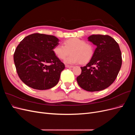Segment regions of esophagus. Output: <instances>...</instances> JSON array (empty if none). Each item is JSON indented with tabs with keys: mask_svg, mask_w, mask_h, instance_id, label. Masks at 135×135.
I'll return each instance as SVG.
<instances>
[{
	"mask_svg": "<svg viewBox=\"0 0 135 135\" xmlns=\"http://www.w3.org/2000/svg\"><path fill=\"white\" fill-rule=\"evenodd\" d=\"M65 67L67 68H73V66H70V65H65Z\"/></svg>",
	"mask_w": 135,
	"mask_h": 135,
	"instance_id": "1",
	"label": "esophagus"
}]
</instances>
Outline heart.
I'll use <instances>...</instances> for the list:
<instances>
[{
	"mask_svg": "<svg viewBox=\"0 0 135 135\" xmlns=\"http://www.w3.org/2000/svg\"><path fill=\"white\" fill-rule=\"evenodd\" d=\"M53 52L57 58L65 60V62L69 64L86 63L90 61L94 55V47L91 44L77 38L69 39L64 42V46L57 44L53 48Z\"/></svg>",
	"mask_w": 135,
	"mask_h": 135,
	"instance_id": "b5f03b06",
	"label": "heart"
}]
</instances>
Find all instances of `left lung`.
I'll return each mask as SVG.
<instances>
[{
	"instance_id": "obj_1",
	"label": "left lung",
	"mask_w": 135,
	"mask_h": 135,
	"mask_svg": "<svg viewBox=\"0 0 135 135\" xmlns=\"http://www.w3.org/2000/svg\"><path fill=\"white\" fill-rule=\"evenodd\" d=\"M88 40L97 47L86 66L80 67L81 74L76 80L85 91H102L114 82L119 72L122 62L121 51L117 42L109 35H92Z\"/></svg>"
}]
</instances>
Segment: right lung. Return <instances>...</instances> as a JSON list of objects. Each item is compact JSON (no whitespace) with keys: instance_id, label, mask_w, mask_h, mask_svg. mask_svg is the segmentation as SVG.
<instances>
[{"instance_id":"add662e5","label":"right lung","mask_w":135,"mask_h":135,"mask_svg":"<svg viewBox=\"0 0 135 135\" xmlns=\"http://www.w3.org/2000/svg\"><path fill=\"white\" fill-rule=\"evenodd\" d=\"M60 40L54 35L32 34L20 43L13 59L18 76L27 86L45 90L58 83L65 65L53 48Z\"/></svg>"}]
</instances>
